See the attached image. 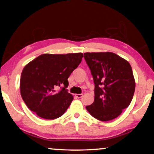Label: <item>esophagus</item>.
Instances as JSON below:
<instances>
[{
    "label": "esophagus",
    "mask_w": 154,
    "mask_h": 154,
    "mask_svg": "<svg viewBox=\"0 0 154 154\" xmlns=\"http://www.w3.org/2000/svg\"><path fill=\"white\" fill-rule=\"evenodd\" d=\"M75 96L77 98H81L83 96V94H75Z\"/></svg>",
    "instance_id": "obj_1"
}]
</instances>
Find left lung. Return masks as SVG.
<instances>
[{"instance_id":"1","label":"left lung","mask_w":154,"mask_h":154,"mask_svg":"<svg viewBox=\"0 0 154 154\" xmlns=\"http://www.w3.org/2000/svg\"><path fill=\"white\" fill-rule=\"evenodd\" d=\"M84 58L94 83V100L86 109L102 121L117 118L129 106L135 82L129 62L113 52H86Z\"/></svg>"}]
</instances>
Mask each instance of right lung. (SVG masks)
Masks as SVG:
<instances>
[{
    "instance_id": "add662e5",
    "label": "right lung",
    "mask_w": 154,
    "mask_h": 154,
    "mask_svg": "<svg viewBox=\"0 0 154 154\" xmlns=\"http://www.w3.org/2000/svg\"><path fill=\"white\" fill-rule=\"evenodd\" d=\"M82 57L83 53L43 54L26 64L21 75L20 92L27 107L45 119L62 116L73 99L66 89L68 79Z\"/></svg>"
}]
</instances>
